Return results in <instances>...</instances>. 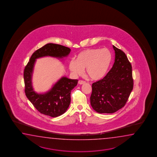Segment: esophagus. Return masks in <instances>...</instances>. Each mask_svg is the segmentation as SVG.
I'll list each match as a JSON object with an SVG mask.
<instances>
[{"label":"esophagus","mask_w":157,"mask_h":157,"mask_svg":"<svg viewBox=\"0 0 157 157\" xmlns=\"http://www.w3.org/2000/svg\"><path fill=\"white\" fill-rule=\"evenodd\" d=\"M86 83V81H83V80H79L78 81V83L80 85H82V84H84V83Z\"/></svg>","instance_id":"obj_1"}]
</instances>
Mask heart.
<instances>
[{"instance_id":"obj_1","label":"heart","mask_w":157,"mask_h":157,"mask_svg":"<svg viewBox=\"0 0 157 157\" xmlns=\"http://www.w3.org/2000/svg\"><path fill=\"white\" fill-rule=\"evenodd\" d=\"M112 60V54L107 48L87 49L80 52L76 60H71L69 68L77 75L82 74L86 68L87 75L91 80L97 81L105 76Z\"/></svg>"}]
</instances>
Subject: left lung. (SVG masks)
I'll return each mask as SVG.
<instances>
[{
    "label": "left lung",
    "instance_id": "1",
    "mask_svg": "<svg viewBox=\"0 0 157 157\" xmlns=\"http://www.w3.org/2000/svg\"><path fill=\"white\" fill-rule=\"evenodd\" d=\"M113 66L103 79L92 84L90 103L100 113H113L125 105L133 89L132 66L126 54L113 45Z\"/></svg>",
    "mask_w": 157,
    "mask_h": 157
}]
</instances>
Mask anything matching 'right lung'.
I'll use <instances>...</instances> for the list:
<instances>
[{"instance_id": "add662e5", "label": "right lung", "mask_w": 157, "mask_h": 157, "mask_svg": "<svg viewBox=\"0 0 157 157\" xmlns=\"http://www.w3.org/2000/svg\"><path fill=\"white\" fill-rule=\"evenodd\" d=\"M70 52L68 47L56 44H47L33 54L30 61L25 67V93L33 107L41 113L52 117H58L63 114L70 105L71 92L77 85L78 80L63 77L48 92L41 94L36 93L33 91L31 83L35 59L45 56L63 58L67 56Z\"/></svg>"}]
</instances>
